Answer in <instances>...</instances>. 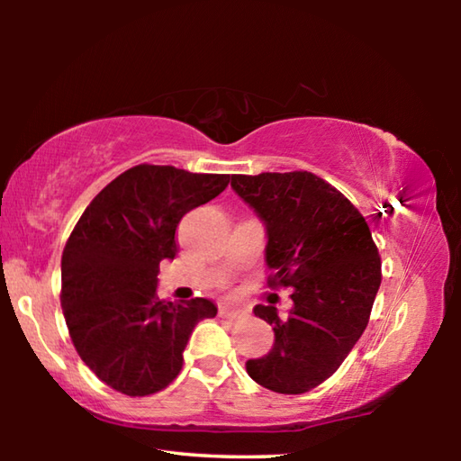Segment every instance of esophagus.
<instances>
[{"mask_svg":"<svg viewBox=\"0 0 461 461\" xmlns=\"http://www.w3.org/2000/svg\"><path fill=\"white\" fill-rule=\"evenodd\" d=\"M220 317L230 319V321H233V319H240V311H233V309L228 307V305H221V307H220Z\"/></svg>","mask_w":461,"mask_h":461,"instance_id":"esophagus-1","label":"esophagus"}]
</instances>
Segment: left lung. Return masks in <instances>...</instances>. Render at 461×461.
<instances>
[{"mask_svg": "<svg viewBox=\"0 0 461 461\" xmlns=\"http://www.w3.org/2000/svg\"><path fill=\"white\" fill-rule=\"evenodd\" d=\"M231 189L267 230L268 285L291 286L293 307L254 315L272 325V349L246 372L280 394L315 388L339 368L368 325L380 286V256L362 213L307 170L233 175Z\"/></svg>", "mask_w": 461, "mask_h": 461, "instance_id": "1", "label": "left lung"}]
</instances>
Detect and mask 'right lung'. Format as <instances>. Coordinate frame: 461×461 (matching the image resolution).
<instances>
[{
  "mask_svg": "<svg viewBox=\"0 0 461 461\" xmlns=\"http://www.w3.org/2000/svg\"><path fill=\"white\" fill-rule=\"evenodd\" d=\"M230 175L138 165L85 209L62 252V313L81 360L128 396L154 394L183 368V352L209 299L156 296L158 267L176 254L183 215L215 199Z\"/></svg>",
  "mask_w": 461,
  "mask_h": 461,
  "instance_id": "add662e5",
  "label": "right lung"
}]
</instances>
